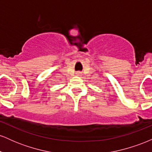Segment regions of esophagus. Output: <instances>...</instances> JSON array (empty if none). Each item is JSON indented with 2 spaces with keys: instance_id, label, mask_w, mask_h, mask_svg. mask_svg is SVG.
<instances>
[{
  "instance_id": "34e87169",
  "label": "esophagus",
  "mask_w": 152,
  "mask_h": 152,
  "mask_svg": "<svg viewBox=\"0 0 152 152\" xmlns=\"http://www.w3.org/2000/svg\"><path fill=\"white\" fill-rule=\"evenodd\" d=\"M77 74H79V73H77Z\"/></svg>"
}]
</instances>
